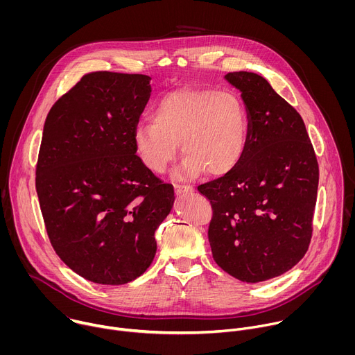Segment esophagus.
I'll return each instance as SVG.
<instances>
[{"mask_svg": "<svg viewBox=\"0 0 355 355\" xmlns=\"http://www.w3.org/2000/svg\"><path fill=\"white\" fill-rule=\"evenodd\" d=\"M174 191H175L177 195H181V193H192V192H193V187H191V185L174 184Z\"/></svg>", "mask_w": 355, "mask_h": 355, "instance_id": "34e87169", "label": "esophagus"}]
</instances>
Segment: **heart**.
Listing matches in <instances>:
<instances>
[{
    "mask_svg": "<svg viewBox=\"0 0 355 355\" xmlns=\"http://www.w3.org/2000/svg\"><path fill=\"white\" fill-rule=\"evenodd\" d=\"M151 122L135 128L133 141L140 162L153 173H164L178 153L185 156L177 174L211 177L233 171L241 162L248 136V118L241 99L230 91L182 88L160 98Z\"/></svg>",
    "mask_w": 355,
    "mask_h": 355,
    "instance_id": "heart-1",
    "label": "heart"
}]
</instances>
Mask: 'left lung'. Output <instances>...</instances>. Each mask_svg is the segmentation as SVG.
Returning a JSON list of instances; mask_svg holds the SVG:
<instances>
[{
    "instance_id": "8db88e82",
    "label": "left lung",
    "mask_w": 355,
    "mask_h": 355,
    "mask_svg": "<svg viewBox=\"0 0 355 355\" xmlns=\"http://www.w3.org/2000/svg\"><path fill=\"white\" fill-rule=\"evenodd\" d=\"M241 91L248 136L229 174L198 191L212 207L208 239L216 264L243 282L275 278L311 244L319 164L305 123L270 83L248 71L226 74Z\"/></svg>"
}]
</instances>
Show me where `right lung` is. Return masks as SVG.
Returning a JSON list of instances; mask_svg holds the SVG:
<instances>
[{
	"mask_svg": "<svg viewBox=\"0 0 355 355\" xmlns=\"http://www.w3.org/2000/svg\"><path fill=\"white\" fill-rule=\"evenodd\" d=\"M150 77L92 71L49 111L36 163V192L52 247L83 278L122 285L151 264L155 232L174 187L136 155L133 132Z\"/></svg>",
	"mask_w": 355,
	"mask_h": 355,
	"instance_id": "obj_1",
	"label": "right lung"
}]
</instances>
